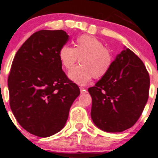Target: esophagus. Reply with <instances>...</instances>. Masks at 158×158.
<instances>
[{
    "instance_id": "34e87169",
    "label": "esophagus",
    "mask_w": 158,
    "mask_h": 158,
    "mask_svg": "<svg viewBox=\"0 0 158 158\" xmlns=\"http://www.w3.org/2000/svg\"><path fill=\"white\" fill-rule=\"evenodd\" d=\"M80 92H81V94H85V93H87V90L85 89L84 88H80Z\"/></svg>"
}]
</instances>
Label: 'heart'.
Listing matches in <instances>:
<instances>
[{
    "mask_svg": "<svg viewBox=\"0 0 158 158\" xmlns=\"http://www.w3.org/2000/svg\"><path fill=\"white\" fill-rule=\"evenodd\" d=\"M59 60L63 68L70 70L79 58L80 65L74 67L68 77L78 85L88 84L94 79H101L108 73L114 63V56L104 43L90 35L77 38L74 48L63 45L59 52Z\"/></svg>",
    "mask_w": 158,
    "mask_h": 158,
    "instance_id": "1",
    "label": "heart"
}]
</instances>
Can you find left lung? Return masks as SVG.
Returning <instances> with one entry per match:
<instances>
[{
  "label": "left lung",
  "instance_id": "left-lung-1",
  "mask_svg": "<svg viewBox=\"0 0 158 158\" xmlns=\"http://www.w3.org/2000/svg\"><path fill=\"white\" fill-rule=\"evenodd\" d=\"M149 85V75L143 62L124 47L108 73L88 88L94 124L108 132H121L131 128L147 102Z\"/></svg>",
  "mask_w": 158,
  "mask_h": 158
}]
</instances>
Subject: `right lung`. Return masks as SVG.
I'll use <instances>...</instances> for the list:
<instances>
[{"mask_svg": "<svg viewBox=\"0 0 158 158\" xmlns=\"http://www.w3.org/2000/svg\"><path fill=\"white\" fill-rule=\"evenodd\" d=\"M68 40L62 30L35 32L12 61L8 77L11 110L21 127L38 137L60 131L80 94L59 60V50Z\"/></svg>", "mask_w": 158, "mask_h": 158, "instance_id": "add662e5", "label": "right lung"}]
</instances>
